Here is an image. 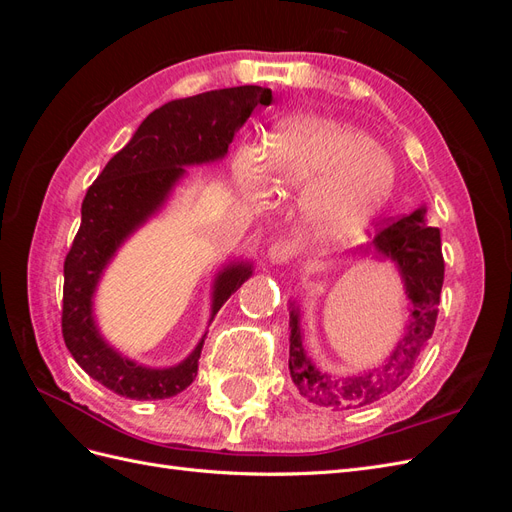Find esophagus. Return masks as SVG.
Listing matches in <instances>:
<instances>
[{"label":"esophagus","mask_w":512,"mask_h":512,"mask_svg":"<svg viewBox=\"0 0 512 512\" xmlns=\"http://www.w3.org/2000/svg\"><path fill=\"white\" fill-rule=\"evenodd\" d=\"M294 243H290L288 239H280L269 245L267 250V258L269 262H273V265H286V262L294 256Z\"/></svg>","instance_id":"1"}]
</instances>
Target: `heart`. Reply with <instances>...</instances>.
Masks as SVG:
<instances>
[{
	"mask_svg": "<svg viewBox=\"0 0 512 512\" xmlns=\"http://www.w3.org/2000/svg\"><path fill=\"white\" fill-rule=\"evenodd\" d=\"M237 181L258 194L271 181L277 192L301 190L303 218L320 239H339L367 224L391 198L395 164L363 130L333 119H299L271 136L265 160L243 151Z\"/></svg>",
	"mask_w": 512,
	"mask_h": 512,
	"instance_id": "heart-1",
	"label": "heart"
}]
</instances>
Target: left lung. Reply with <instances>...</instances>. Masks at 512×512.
<instances>
[{
    "label": "left lung",
    "instance_id": "left-lung-1",
    "mask_svg": "<svg viewBox=\"0 0 512 512\" xmlns=\"http://www.w3.org/2000/svg\"><path fill=\"white\" fill-rule=\"evenodd\" d=\"M361 252H374L395 262L410 299V318L399 344L382 365L363 374L337 378L320 371L305 354L299 309L290 303V378L305 399L322 408H361L393 393L412 374L436 329L444 258L440 230L427 226L425 207L378 230L374 241Z\"/></svg>",
    "mask_w": 512,
    "mask_h": 512
}]
</instances>
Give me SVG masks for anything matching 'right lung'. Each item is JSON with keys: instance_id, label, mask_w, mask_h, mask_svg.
Here are the masks:
<instances>
[{"instance_id": "obj_1", "label": "right lung", "mask_w": 512, "mask_h": 512, "mask_svg": "<svg viewBox=\"0 0 512 512\" xmlns=\"http://www.w3.org/2000/svg\"><path fill=\"white\" fill-rule=\"evenodd\" d=\"M258 104H271V89L258 85L215 89L156 108L89 185L81 228L64 262V342L87 374L130 399H168L194 382L205 337L175 367L136 365L104 342L94 320V292L108 262L136 228L158 213L185 166L222 160L235 132ZM252 275L250 262L228 265L215 277L211 320L232 292Z\"/></svg>"}]
</instances>
